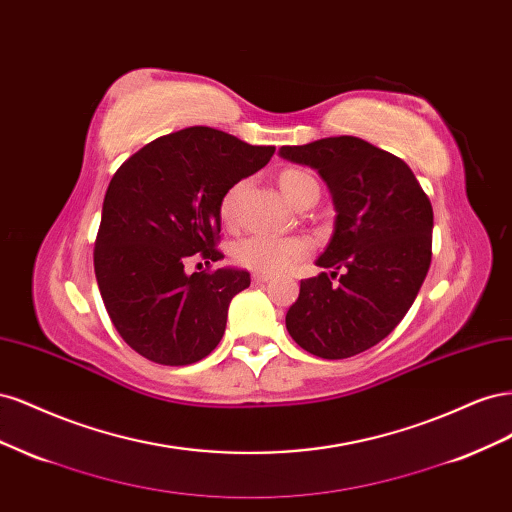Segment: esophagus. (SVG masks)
Instances as JSON below:
<instances>
[{
  "label": "esophagus",
  "mask_w": 512,
  "mask_h": 512,
  "mask_svg": "<svg viewBox=\"0 0 512 512\" xmlns=\"http://www.w3.org/2000/svg\"><path fill=\"white\" fill-rule=\"evenodd\" d=\"M252 280L256 282V284H267L269 280H271V275H265V273H256Z\"/></svg>",
  "instance_id": "obj_1"
}]
</instances>
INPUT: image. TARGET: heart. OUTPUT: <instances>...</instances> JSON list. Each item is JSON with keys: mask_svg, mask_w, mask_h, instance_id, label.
I'll return each instance as SVG.
<instances>
[{"mask_svg": "<svg viewBox=\"0 0 512 512\" xmlns=\"http://www.w3.org/2000/svg\"><path fill=\"white\" fill-rule=\"evenodd\" d=\"M316 183L312 177L303 170H284L280 175V190L286 198V203L292 205L297 200L307 185ZM241 192V185H232V188L224 194L220 215L224 224L235 222V207L237 198ZM309 241L305 237L292 235V237H275V235H250L241 239L232 256L239 262L241 267L250 269L254 273H265V275H277L290 271L299 260H303L309 254Z\"/></svg>", "mask_w": 512, "mask_h": 512, "instance_id": "heart-1", "label": "heart"}]
</instances>
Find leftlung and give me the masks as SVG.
Segmentation results:
<instances>
[{"mask_svg":"<svg viewBox=\"0 0 512 512\" xmlns=\"http://www.w3.org/2000/svg\"><path fill=\"white\" fill-rule=\"evenodd\" d=\"M280 156L318 170L337 213L316 260L331 277L301 282L286 329L320 359H348L382 342L412 307L431 265V203L404 160L363 138H320Z\"/></svg>","mask_w":512,"mask_h":512,"instance_id":"1","label":"left lung"}]
</instances>
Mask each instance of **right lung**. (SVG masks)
<instances>
[{
    "label": "right lung",
    "instance_id": "add662e5",
    "mask_svg": "<svg viewBox=\"0 0 512 512\" xmlns=\"http://www.w3.org/2000/svg\"><path fill=\"white\" fill-rule=\"evenodd\" d=\"M275 147L194 126L136 151L108 183L94 269L108 316L132 350L160 365H190L220 344L228 305L250 286L235 267L185 273L224 254V194L267 166Z\"/></svg>",
    "mask_w": 512,
    "mask_h": 512
}]
</instances>
